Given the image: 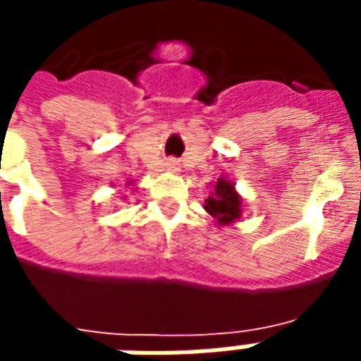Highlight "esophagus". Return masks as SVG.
Returning a JSON list of instances; mask_svg holds the SVG:
<instances>
[{"label": "esophagus", "mask_w": 361, "mask_h": 361, "mask_svg": "<svg viewBox=\"0 0 361 361\" xmlns=\"http://www.w3.org/2000/svg\"><path fill=\"white\" fill-rule=\"evenodd\" d=\"M166 170H168V172H176V170H178V160H173V159L168 160Z\"/></svg>", "instance_id": "34e87169"}]
</instances>
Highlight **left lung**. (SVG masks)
<instances>
[{
  "label": "left lung",
  "instance_id": "obj_1",
  "mask_svg": "<svg viewBox=\"0 0 361 361\" xmlns=\"http://www.w3.org/2000/svg\"><path fill=\"white\" fill-rule=\"evenodd\" d=\"M204 210L214 218L218 226L235 224L243 214L241 195L235 191V183L228 178H218L214 183V193L204 201Z\"/></svg>",
  "mask_w": 361,
  "mask_h": 361
}]
</instances>
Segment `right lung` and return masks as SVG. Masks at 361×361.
<instances>
[{"mask_svg":"<svg viewBox=\"0 0 361 361\" xmlns=\"http://www.w3.org/2000/svg\"><path fill=\"white\" fill-rule=\"evenodd\" d=\"M128 185H130V183H128Z\"/></svg>","mask_w":361,"mask_h":361,"instance_id":"obj_1","label":"right lung"}]
</instances>
